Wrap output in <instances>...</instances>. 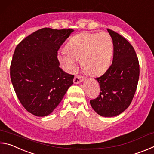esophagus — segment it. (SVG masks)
Here are the masks:
<instances>
[{"mask_svg":"<svg viewBox=\"0 0 154 154\" xmlns=\"http://www.w3.org/2000/svg\"><path fill=\"white\" fill-rule=\"evenodd\" d=\"M83 79H84V77L83 76H81V75H77V76H75L74 77V79H73V82L75 83H79L81 82H82Z\"/></svg>","mask_w":154,"mask_h":154,"instance_id":"esophagus-1","label":"esophagus"}]
</instances>
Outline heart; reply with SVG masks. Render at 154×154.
Returning a JSON list of instances; mask_svg holds the SVG:
<instances>
[{"instance_id":"b5f03b06","label":"heart","mask_w":154,"mask_h":154,"mask_svg":"<svg viewBox=\"0 0 154 154\" xmlns=\"http://www.w3.org/2000/svg\"><path fill=\"white\" fill-rule=\"evenodd\" d=\"M113 56V41L107 32H82L70 39L65 51L58 52V60L68 72L76 71L77 61L82 62L88 74L97 76L110 66Z\"/></svg>"}]
</instances>
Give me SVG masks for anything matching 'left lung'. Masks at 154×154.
<instances>
[{
    "mask_svg": "<svg viewBox=\"0 0 154 154\" xmlns=\"http://www.w3.org/2000/svg\"><path fill=\"white\" fill-rule=\"evenodd\" d=\"M107 31L113 40V62L105 74L96 78L100 92L98 98L90 100V105L100 116L114 117L132 102L139 82V63L131 44L115 31Z\"/></svg>",
    "mask_w": 154,
    "mask_h": 154,
    "instance_id": "8db88e82",
    "label": "left lung"
}]
</instances>
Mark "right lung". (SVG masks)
Masks as SVG:
<instances>
[{
  "instance_id": "right-lung-1",
  "label": "right lung",
  "mask_w": 154,
  "mask_h": 154,
  "mask_svg": "<svg viewBox=\"0 0 154 154\" xmlns=\"http://www.w3.org/2000/svg\"><path fill=\"white\" fill-rule=\"evenodd\" d=\"M72 29L44 28L17 45L10 66L15 94L26 110L36 116L51 113L59 105L74 75L60 68L58 51Z\"/></svg>"
}]
</instances>
